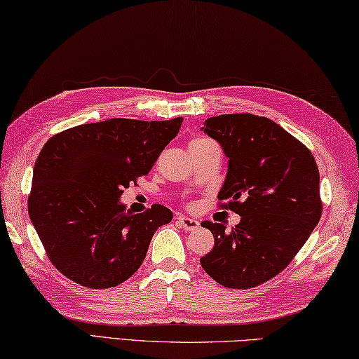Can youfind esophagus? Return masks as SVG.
Returning a JSON list of instances; mask_svg holds the SVG:
<instances>
[{"label":"esophagus","instance_id":"34e87169","mask_svg":"<svg viewBox=\"0 0 359 359\" xmlns=\"http://www.w3.org/2000/svg\"><path fill=\"white\" fill-rule=\"evenodd\" d=\"M179 224L184 227L185 231H194L198 229L199 227V221L194 219V218H190V217H185V215H180V217L177 218Z\"/></svg>","mask_w":359,"mask_h":359}]
</instances>
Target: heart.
<instances>
[{
    "mask_svg": "<svg viewBox=\"0 0 359 359\" xmlns=\"http://www.w3.org/2000/svg\"><path fill=\"white\" fill-rule=\"evenodd\" d=\"M205 141H208V140H204V138H196V140H193V141L190 142V146H191V144H201V142H205Z\"/></svg>",
    "mask_w": 359,
    "mask_h": 359,
    "instance_id": "heart-1",
    "label": "heart"
}]
</instances>
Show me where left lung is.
<instances>
[{
  "label": "left lung",
  "instance_id": "1",
  "mask_svg": "<svg viewBox=\"0 0 359 359\" xmlns=\"http://www.w3.org/2000/svg\"><path fill=\"white\" fill-rule=\"evenodd\" d=\"M201 130L227 158L218 199L242 217L231 231L202 223L215 246L201 265L224 287H256L290 264L320 219L318 168L308 149L269 117L221 114Z\"/></svg>",
  "mask_w": 359,
  "mask_h": 359
}]
</instances>
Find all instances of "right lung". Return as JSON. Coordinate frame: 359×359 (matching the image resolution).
I'll list each match as a JSON object with an SVG mask.
<instances>
[{"instance_id": "right-lung-1", "label": "right lung", "mask_w": 359, "mask_h": 359, "mask_svg": "<svg viewBox=\"0 0 359 359\" xmlns=\"http://www.w3.org/2000/svg\"><path fill=\"white\" fill-rule=\"evenodd\" d=\"M182 121L117 117L72 127L45 142L32 171L28 212L64 276L108 289L140 269L154 233L171 223L172 212L155 204L133 215L121 196L149 174Z\"/></svg>"}]
</instances>
